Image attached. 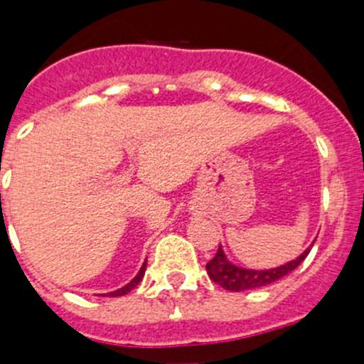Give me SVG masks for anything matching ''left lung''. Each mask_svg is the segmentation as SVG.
Instances as JSON below:
<instances>
[{
    "label": "left lung",
    "instance_id": "left-lung-1",
    "mask_svg": "<svg viewBox=\"0 0 364 364\" xmlns=\"http://www.w3.org/2000/svg\"><path fill=\"white\" fill-rule=\"evenodd\" d=\"M311 247H314V245H311ZM308 253H310V248H306L297 259L284 264V266L259 271L234 266L232 262H229V259H227L225 253H223L222 247H218L216 255L205 264V271H208L209 278H211L215 284H218L222 289L230 292H241L248 291V289L264 287V285H269L273 284V282L280 280V278L287 277L289 273H292V271L306 259Z\"/></svg>",
    "mask_w": 364,
    "mask_h": 364
}]
</instances>
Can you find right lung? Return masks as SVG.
<instances>
[{
    "label": "right lung",
    "instance_id": "right-lung-1",
    "mask_svg": "<svg viewBox=\"0 0 364 364\" xmlns=\"http://www.w3.org/2000/svg\"><path fill=\"white\" fill-rule=\"evenodd\" d=\"M146 264H148V260H146L144 264H142V267H141V271H139L137 273V277L134 278V280L130 282V284H127L124 285V287H121V289H117V291H114V292H109V294H105V296H109V297H117V296H124V294H128V292L132 291V289H135L139 285V282L142 280V277H144V271H146Z\"/></svg>",
    "mask_w": 364,
    "mask_h": 364
}]
</instances>
